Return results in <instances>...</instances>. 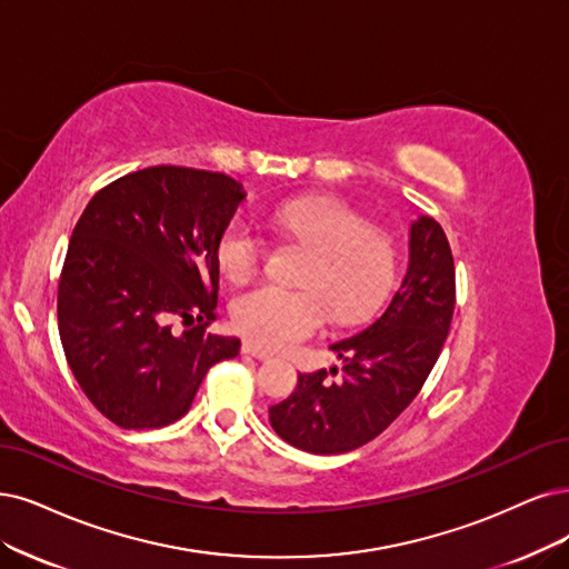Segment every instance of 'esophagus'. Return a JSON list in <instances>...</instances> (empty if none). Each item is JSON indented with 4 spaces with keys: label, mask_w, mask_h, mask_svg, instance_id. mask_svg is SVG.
I'll use <instances>...</instances> for the list:
<instances>
[{
    "label": "esophagus",
    "mask_w": 569,
    "mask_h": 569,
    "mask_svg": "<svg viewBox=\"0 0 569 569\" xmlns=\"http://www.w3.org/2000/svg\"><path fill=\"white\" fill-rule=\"evenodd\" d=\"M241 351H243L246 356H252V359H258V361H269V359H271V353H267L264 349H260V347H256V345H250V342H246V345L241 347Z\"/></svg>",
    "instance_id": "34e87169"
}]
</instances>
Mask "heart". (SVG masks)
<instances>
[{
	"label": "heart",
	"mask_w": 569,
	"mask_h": 569,
	"mask_svg": "<svg viewBox=\"0 0 569 569\" xmlns=\"http://www.w3.org/2000/svg\"><path fill=\"white\" fill-rule=\"evenodd\" d=\"M283 237L317 250L302 273V288L286 290L271 283L252 286L231 302V323L246 340L262 349H286L317 332L332 319L356 321L382 302L393 283L396 248L389 237L368 229L349 206L302 197L279 203L269 213ZM267 252V239L248 216L231 218L218 241V264L231 281L256 271Z\"/></svg>",
	"instance_id": "b5f03b06"
}]
</instances>
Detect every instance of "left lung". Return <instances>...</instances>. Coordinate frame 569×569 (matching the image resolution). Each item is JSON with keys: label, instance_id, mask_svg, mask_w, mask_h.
I'll return each mask as SVG.
<instances>
[{"label": "left lung", "instance_id": "obj_1", "mask_svg": "<svg viewBox=\"0 0 569 569\" xmlns=\"http://www.w3.org/2000/svg\"><path fill=\"white\" fill-rule=\"evenodd\" d=\"M408 271L387 309L368 328L330 349L342 361L298 377V389L269 408L286 443L311 455H340L380 436L422 389L450 332L455 262L433 218L410 224Z\"/></svg>", "mask_w": 569, "mask_h": 569}]
</instances>
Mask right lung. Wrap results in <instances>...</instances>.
I'll return each mask as SVG.
<instances>
[{
  "mask_svg": "<svg viewBox=\"0 0 569 569\" xmlns=\"http://www.w3.org/2000/svg\"><path fill=\"white\" fill-rule=\"evenodd\" d=\"M243 199L224 173L152 166L100 189L81 213L58 330L74 380L117 427L178 422L210 366L239 356V338L206 326L218 307V241ZM176 318L190 328L171 331Z\"/></svg>",
  "mask_w": 569,
  "mask_h": 569,
  "instance_id": "right-lung-1",
  "label": "right lung"
}]
</instances>
